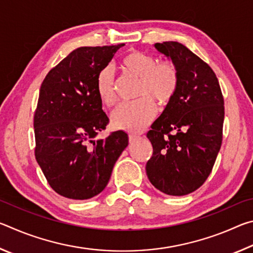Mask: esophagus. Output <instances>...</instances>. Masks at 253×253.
<instances>
[{"label": "esophagus", "mask_w": 253, "mask_h": 253, "mask_svg": "<svg viewBox=\"0 0 253 253\" xmlns=\"http://www.w3.org/2000/svg\"><path fill=\"white\" fill-rule=\"evenodd\" d=\"M139 138H140L139 136L134 135V134H129V143H135V142H137V140H138Z\"/></svg>", "instance_id": "34e87169"}]
</instances>
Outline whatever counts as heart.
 I'll return each instance as SVG.
<instances>
[{
	"label": "heart",
	"instance_id": "obj_1",
	"mask_svg": "<svg viewBox=\"0 0 253 253\" xmlns=\"http://www.w3.org/2000/svg\"><path fill=\"white\" fill-rule=\"evenodd\" d=\"M119 68L126 75L138 78L135 101L118 106L111 114V124L117 129L139 132L155 117L154 102L165 106L172 100L178 85V72L173 62L158 61L155 55L131 50L119 61ZM97 92L102 104L111 107L116 104L115 76L110 68H105L97 77Z\"/></svg>",
	"mask_w": 253,
	"mask_h": 253
}]
</instances>
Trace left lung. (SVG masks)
<instances>
[{
	"instance_id": "left-lung-1",
	"label": "left lung",
	"mask_w": 253,
	"mask_h": 253,
	"mask_svg": "<svg viewBox=\"0 0 253 253\" xmlns=\"http://www.w3.org/2000/svg\"><path fill=\"white\" fill-rule=\"evenodd\" d=\"M172 60L178 85L147 138L153 156L146 174L154 186L174 196L190 194L207 181L222 144L224 100L208 63L178 42L154 44Z\"/></svg>"
}]
</instances>
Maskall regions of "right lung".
Returning <instances> with one entry per match:
<instances>
[{
  "mask_svg": "<svg viewBox=\"0 0 253 253\" xmlns=\"http://www.w3.org/2000/svg\"><path fill=\"white\" fill-rule=\"evenodd\" d=\"M125 44L81 46L45 76L34 113L36 160L49 185L71 200L104 191L128 145L125 131L96 140L109 118L97 92V77Z\"/></svg>",
  "mask_w": 253,
  "mask_h": 253,
  "instance_id": "obj_1",
  "label": "right lung"
}]
</instances>
